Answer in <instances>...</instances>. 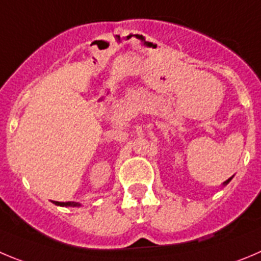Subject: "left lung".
<instances>
[{
    "mask_svg": "<svg viewBox=\"0 0 261 261\" xmlns=\"http://www.w3.org/2000/svg\"><path fill=\"white\" fill-rule=\"evenodd\" d=\"M232 179H233V176H232V177H229V179L226 180V181H224V182H223V186H224V187L228 186V184H229V181H230V180H232Z\"/></svg>",
    "mask_w": 261,
    "mask_h": 261,
    "instance_id": "left-lung-1",
    "label": "left lung"
}]
</instances>
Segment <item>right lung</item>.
<instances>
[{
    "instance_id": "1",
    "label": "right lung",
    "mask_w": 261,
    "mask_h": 261,
    "mask_svg": "<svg viewBox=\"0 0 261 261\" xmlns=\"http://www.w3.org/2000/svg\"><path fill=\"white\" fill-rule=\"evenodd\" d=\"M58 206H65V207H80L81 204L75 203V202H54Z\"/></svg>"
}]
</instances>
